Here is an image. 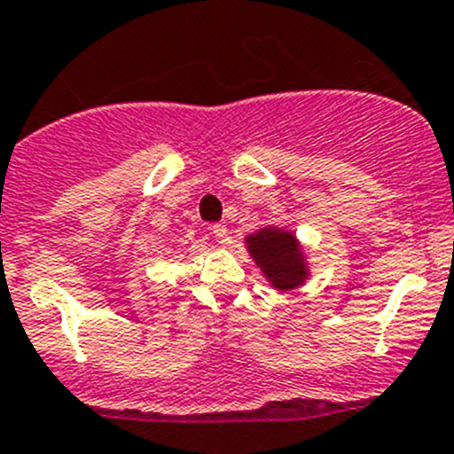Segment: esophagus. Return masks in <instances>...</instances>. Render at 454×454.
Instances as JSON below:
<instances>
[{
	"instance_id": "1",
	"label": "esophagus",
	"mask_w": 454,
	"mask_h": 454,
	"mask_svg": "<svg viewBox=\"0 0 454 454\" xmlns=\"http://www.w3.org/2000/svg\"><path fill=\"white\" fill-rule=\"evenodd\" d=\"M211 234H214V239L218 240V243H227V239H230V236H227V227H224V224H214V227H211Z\"/></svg>"
}]
</instances>
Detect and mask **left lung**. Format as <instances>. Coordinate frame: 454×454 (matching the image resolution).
<instances>
[{"label": "left lung", "mask_w": 454, "mask_h": 454, "mask_svg": "<svg viewBox=\"0 0 454 454\" xmlns=\"http://www.w3.org/2000/svg\"><path fill=\"white\" fill-rule=\"evenodd\" d=\"M247 249L274 288L293 290L309 277L301 247L290 231L265 227L249 236Z\"/></svg>", "instance_id": "obj_1"}]
</instances>
